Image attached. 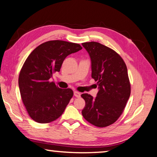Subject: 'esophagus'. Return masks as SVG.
I'll return each instance as SVG.
<instances>
[{
    "instance_id": "obj_1",
    "label": "esophagus",
    "mask_w": 157,
    "mask_h": 157,
    "mask_svg": "<svg viewBox=\"0 0 157 157\" xmlns=\"http://www.w3.org/2000/svg\"><path fill=\"white\" fill-rule=\"evenodd\" d=\"M74 95L75 96L76 98H79V97H80V95H81V94L79 93V92H78L75 91L74 92Z\"/></svg>"
}]
</instances>
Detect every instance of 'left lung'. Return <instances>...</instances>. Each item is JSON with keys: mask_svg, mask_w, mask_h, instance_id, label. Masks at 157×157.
<instances>
[{"mask_svg": "<svg viewBox=\"0 0 157 157\" xmlns=\"http://www.w3.org/2000/svg\"><path fill=\"white\" fill-rule=\"evenodd\" d=\"M82 45L90 55L92 78L99 86L95 98L87 93L81 95L85 101L82 114L96 127H107L118 120L129 98L127 66L120 55L102 44L89 42Z\"/></svg>", "mask_w": 157, "mask_h": 157, "instance_id": "left-lung-1", "label": "left lung"}]
</instances>
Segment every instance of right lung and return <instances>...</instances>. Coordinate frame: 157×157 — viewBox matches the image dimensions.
<instances>
[{"mask_svg": "<svg viewBox=\"0 0 157 157\" xmlns=\"http://www.w3.org/2000/svg\"><path fill=\"white\" fill-rule=\"evenodd\" d=\"M81 49L77 43L50 40L37 46L26 59L20 72L18 85L25 109L35 122H51L65 111L73 91L59 88L50 79L59 72L66 57Z\"/></svg>", "mask_w": 157, "mask_h": 157, "instance_id": "right-lung-1", "label": "right lung"}]
</instances>
